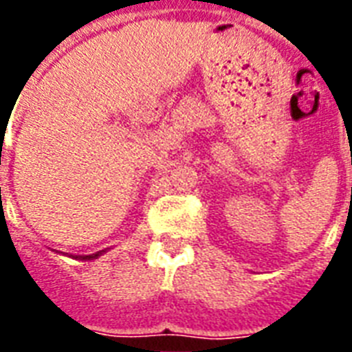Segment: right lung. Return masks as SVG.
<instances>
[{
    "label": "right lung",
    "instance_id": "right-lung-1",
    "mask_svg": "<svg viewBox=\"0 0 352 352\" xmlns=\"http://www.w3.org/2000/svg\"><path fill=\"white\" fill-rule=\"evenodd\" d=\"M102 254H104V250L96 252V254H91V256H76V257H78V259H82V261H85V259H96V257L102 256Z\"/></svg>",
    "mask_w": 352,
    "mask_h": 352
}]
</instances>
